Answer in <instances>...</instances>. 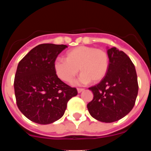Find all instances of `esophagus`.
Instances as JSON below:
<instances>
[{
    "label": "esophagus",
    "mask_w": 151,
    "mask_h": 151,
    "mask_svg": "<svg viewBox=\"0 0 151 151\" xmlns=\"http://www.w3.org/2000/svg\"><path fill=\"white\" fill-rule=\"evenodd\" d=\"M84 91V89L83 88H77V92L78 93H81L82 91Z\"/></svg>",
    "instance_id": "1"
}]
</instances>
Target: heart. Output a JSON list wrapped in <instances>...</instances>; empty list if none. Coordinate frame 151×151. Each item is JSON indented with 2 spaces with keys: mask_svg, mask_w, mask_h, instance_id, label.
Returning a JSON list of instances; mask_svg holds the SVG:
<instances>
[{
  "mask_svg": "<svg viewBox=\"0 0 151 151\" xmlns=\"http://www.w3.org/2000/svg\"><path fill=\"white\" fill-rule=\"evenodd\" d=\"M53 68L57 77L65 83H72L79 68L81 74L79 83L96 84L107 74L109 57L103 49L81 45L66 52L65 60L56 59Z\"/></svg>",
  "mask_w": 151,
  "mask_h": 151,
  "instance_id": "obj_1",
  "label": "heart"
}]
</instances>
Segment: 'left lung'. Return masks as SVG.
<instances>
[{"label":"left lung","mask_w":151,"mask_h":151,"mask_svg":"<svg viewBox=\"0 0 151 151\" xmlns=\"http://www.w3.org/2000/svg\"><path fill=\"white\" fill-rule=\"evenodd\" d=\"M109 68L105 78L91 87L93 99L87 105L95 119L112 123L126 116L134 106L138 93L136 69L129 56L116 47L107 50Z\"/></svg>","instance_id":"obj_1"}]
</instances>
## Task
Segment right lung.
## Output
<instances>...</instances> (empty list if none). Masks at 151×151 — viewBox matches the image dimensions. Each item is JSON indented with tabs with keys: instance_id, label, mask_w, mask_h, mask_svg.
<instances>
[{
	"instance_id": "add662e5",
	"label": "right lung",
	"mask_w": 151,
	"mask_h": 151,
	"mask_svg": "<svg viewBox=\"0 0 151 151\" xmlns=\"http://www.w3.org/2000/svg\"><path fill=\"white\" fill-rule=\"evenodd\" d=\"M64 45L42 44L32 49L19 62L14 82L17 105L33 122L50 124L64 114L67 102L77 95L60 80L53 68Z\"/></svg>"
}]
</instances>
